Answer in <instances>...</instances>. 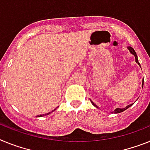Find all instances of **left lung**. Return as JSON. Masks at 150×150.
<instances>
[{
    "label": "left lung",
    "mask_w": 150,
    "mask_h": 150,
    "mask_svg": "<svg viewBox=\"0 0 150 150\" xmlns=\"http://www.w3.org/2000/svg\"><path fill=\"white\" fill-rule=\"evenodd\" d=\"M128 49L130 50V53L133 54H134V55L135 56V59H136V62L137 63V64L139 65V66H140V64H139V61H138V59H137V55L136 52H135V51H134V48H133L132 47H130H130H128ZM91 102H92V104H93V105L96 106V108H98V106H97L95 104L94 102H92V101H91ZM131 105H127V107H126V108H116V109L115 110V113H120V112H124V111H125V110L127 109V108H130V106H131Z\"/></svg>",
    "instance_id": "1"
}]
</instances>
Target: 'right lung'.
<instances>
[{
  "instance_id": "1",
  "label": "right lung",
  "mask_w": 150,
  "mask_h": 150,
  "mask_svg": "<svg viewBox=\"0 0 150 150\" xmlns=\"http://www.w3.org/2000/svg\"><path fill=\"white\" fill-rule=\"evenodd\" d=\"M54 110H55V109H54ZM54 110H53V111H52V112H54ZM51 112H49V113H47V114H45V115H38V117H42V116H44V115H49V114L50 113H51Z\"/></svg>"
}]
</instances>
